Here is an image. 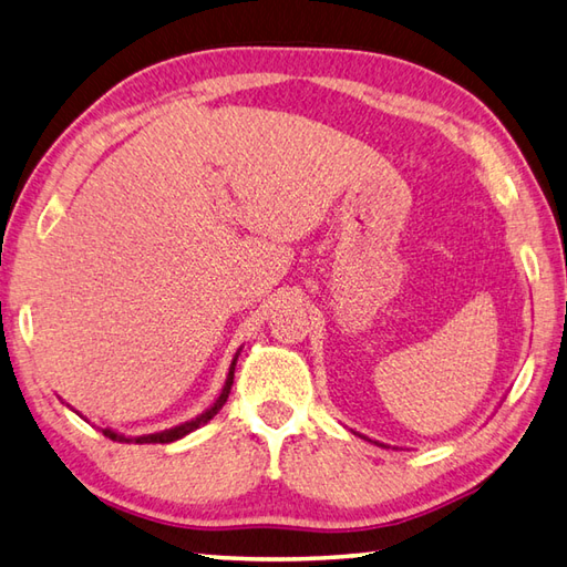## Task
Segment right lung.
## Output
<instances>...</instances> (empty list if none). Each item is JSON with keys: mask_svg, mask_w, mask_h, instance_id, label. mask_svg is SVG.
<instances>
[{"mask_svg": "<svg viewBox=\"0 0 567 567\" xmlns=\"http://www.w3.org/2000/svg\"><path fill=\"white\" fill-rule=\"evenodd\" d=\"M238 355H240V348H238L234 360H231V368H228L226 382H224V388H221L219 396H216V402H214L209 409H204V412L197 414L195 419H189V421H185V424H179V426L158 431V433H146V436H124V433H116V431H112V429H102V433H104L106 439L118 441V443H173V441H177V439L187 436V433L197 431L199 426H204V424H207V421H212L216 414H219V409L226 404L228 392H231V384H234V370H236Z\"/></svg>", "mask_w": 567, "mask_h": 567, "instance_id": "obj_1", "label": "right lung"}]
</instances>
